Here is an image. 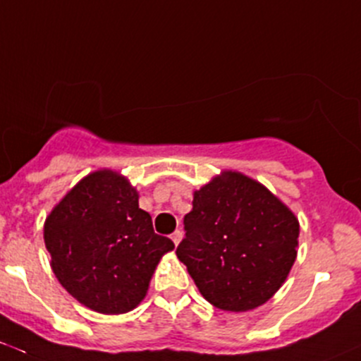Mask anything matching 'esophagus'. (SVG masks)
<instances>
[{"mask_svg": "<svg viewBox=\"0 0 361 361\" xmlns=\"http://www.w3.org/2000/svg\"><path fill=\"white\" fill-rule=\"evenodd\" d=\"M181 238H183V233H181L180 229H178V231H174L173 235H171V240H173V243H174V245H178V243H180Z\"/></svg>", "mask_w": 361, "mask_h": 361, "instance_id": "obj_1", "label": "esophagus"}]
</instances>
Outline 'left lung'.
Here are the masks:
<instances>
[{
    "instance_id": "8db88e82",
    "label": "left lung",
    "mask_w": 361,
    "mask_h": 361,
    "mask_svg": "<svg viewBox=\"0 0 361 361\" xmlns=\"http://www.w3.org/2000/svg\"><path fill=\"white\" fill-rule=\"evenodd\" d=\"M176 255L209 303L247 312L279 290L296 259L300 226L267 188L240 173L193 195Z\"/></svg>"
}]
</instances>
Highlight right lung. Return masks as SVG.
<instances>
[{"label": "right lung", "instance_id": "obj_1", "mask_svg": "<svg viewBox=\"0 0 361 361\" xmlns=\"http://www.w3.org/2000/svg\"><path fill=\"white\" fill-rule=\"evenodd\" d=\"M51 267L73 298L99 314H125L147 293L156 265L174 243L154 233L135 188L113 171L89 174L49 214Z\"/></svg>", "mask_w": 361, "mask_h": 361}]
</instances>
